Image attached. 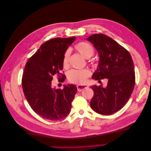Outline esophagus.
<instances>
[{"mask_svg":"<svg viewBox=\"0 0 151 151\" xmlns=\"http://www.w3.org/2000/svg\"><path fill=\"white\" fill-rule=\"evenodd\" d=\"M88 88V86H87V85H78L77 86V88L78 91H82L83 90Z\"/></svg>","mask_w":151,"mask_h":151,"instance_id":"1","label":"esophagus"}]
</instances>
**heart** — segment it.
Returning a JSON list of instances; mask_svg holds the SVG:
<instances>
[{
	"label": "heart",
	"mask_w": 151,
	"mask_h": 151,
	"mask_svg": "<svg viewBox=\"0 0 151 151\" xmlns=\"http://www.w3.org/2000/svg\"><path fill=\"white\" fill-rule=\"evenodd\" d=\"M74 48L86 58H89L94 55V50L92 45L86 42H81L77 43ZM70 52L69 50H67L63 53L62 58V65L63 68H67L69 65V58ZM91 75V72L88 68L83 70L73 69L68 72L67 78L68 81L75 84H84L87 79Z\"/></svg>",
	"instance_id": "1"
}]
</instances>
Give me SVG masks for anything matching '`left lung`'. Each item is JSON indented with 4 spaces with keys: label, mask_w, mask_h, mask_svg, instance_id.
Segmentation results:
<instances>
[{
    "label": "left lung",
    "mask_w": 151,
    "mask_h": 151,
    "mask_svg": "<svg viewBox=\"0 0 151 151\" xmlns=\"http://www.w3.org/2000/svg\"><path fill=\"white\" fill-rule=\"evenodd\" d=\"M87 40L94 45L99 55L97 70L93 79H107L106 87L93 86L94 96L91 100L93 110L103 115H110L121 109L133 92L135 76L130 53L115 40L103 34H94Z\"/></svg>",
    "instance_id": "left-lung-1"
}]
</instances>
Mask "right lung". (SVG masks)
<instances>
[{
  "mask_svg": "<svg viewBox=\"0 0 151 151\" xmlns=\"http://www.w3.org/2000/svg\"><path fill=\"white\" fill-rule=\"evenodd\" d=\"M76 37L55 38L41 45L27 61L22 74V87L26 99L33 110L45 119L56 121L67 116L70 111L77 87L70 84L63 89H53V76L63 83L65 76L62 58Z\"/></svg>",
  "mask_w": 151,
  "mask_h": 151,
  "instance_id": "right-lung-1",
  "label": "right lung"
}]
</instances>
